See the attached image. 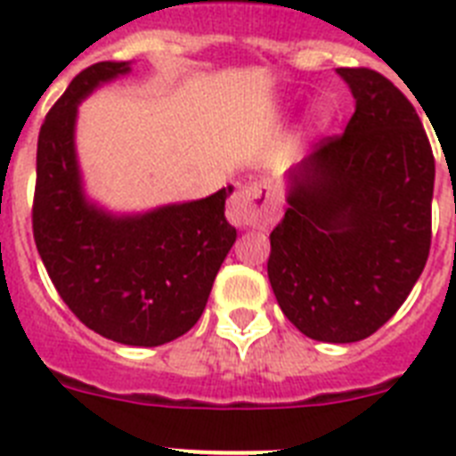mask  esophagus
<instances>
[{
    "label": "esophagus",
    "mask_w": 456,
    "mask_h": 456,
    "mask_svg": "<svg viewBox=\"0 0 456 456\" xmlns=\"http://www.w3.org/2000/svg\"><path fill=\"white\" fill-rule=\"evenodd\" d=\"M225 215L237 228H269L276 221L278 212L267 187L248 184L232 193Z\"/></svg>",
    "instance_id": "obj_1"
}]
</instances>
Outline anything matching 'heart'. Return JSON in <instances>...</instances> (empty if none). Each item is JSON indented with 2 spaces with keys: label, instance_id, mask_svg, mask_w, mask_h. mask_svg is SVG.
<instances>
[{
  "label": "heart",
  "instance_id": "b5f03b06",
  "mask_svg": "<svg viewBox=\"0 0 456 456\" xmlns=\"http://www.w3.org/2000/svg\"><path fill=\"white\" fill-rule=\"evenodd\" d=\"M331 125V111L326 107H317L313 109V114H310V130L322 132L326 130Z\"/></svg>",
  "mask_w": 456,
  "mask_h": 456
}]
</instances>
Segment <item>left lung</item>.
I'll list each match as a JSON object with an SVG mask.
<instances>
[{"mask_svg": "<svg viewBox=\"0 0 456 456\" xmlns=\"http://www.w3.org/2000/svg\"><path fill=\"white\" fill-rule=\"evenodd\" d=\"M356 111L289 171L267 273L283 315L320 342H358L397 313L432 247L434 152L404 93L338 68Z\"/></svg>", "mask_w": 456, "mask_h": 456, "instance_id": "1", "label": "left lung"}]
</instances>
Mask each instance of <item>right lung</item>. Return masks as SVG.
Instances as JSON below:
<instances>
[{"label": "right lung", "mask_w": 456, "mask_h": 456, "mask_svg": "<svg viewBox=\"0 0 456 456\" xmlns=\"http://www.w3.org/2000/svg\"><path fill=\"white\" fill-rule=\"evenodd\" d=\"M125 72V61L86 68L45 116L31 224L56 292L82 324L120 345L157 347L184 336L203 315L237 237L225 221L232 187L136 216H114L88 203L75 155L77 104Z\"/></svg>", "instance_id": "obj_1"}]
</instances>
